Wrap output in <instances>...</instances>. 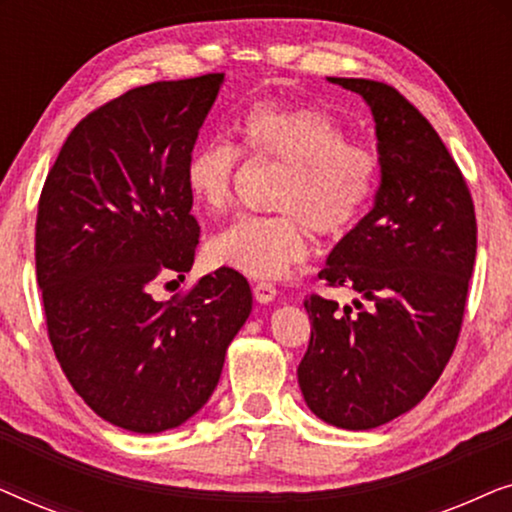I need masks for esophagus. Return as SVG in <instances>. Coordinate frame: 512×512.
<instances>
[{
    "label": "esophagus",
    "mask_w": 512,
    "mask_h": 512,
    "mask_svg": "<svg viewBox=\"0 0 512 512\" xmlns=\"http://www.w3.org/2000/svg\"><path fill=\"white\" fill-rule=\"evenodd\" d=\"M254 298L258 300V303H272V300L277 298V286L272 282H256Z\"/></svg>",
    "instance_id": "esophagus-1"
}]
</instances>
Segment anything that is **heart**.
<instances>
[{"label": "heart", "mask_w": 512, "mask_h": 512, "mask_svg": "<svg viewBox=\"0 0 512 512\" xmlns=\"http://www.w3.org/2000/svg\"><path fill=\"white\" fill-rule=\"evenodd\" d=\"M237 151L256 163L284 165L272 216H242L209 237L207 258L249 277H279L310 251L307 233L342 235L373 200L380 158L317 107L261 102L235 123ZM226 142H202L186 160L195 205L223 214L233 205L240 156Z\"/></svg>", "instance_id": "heart-1"}]
</instances>
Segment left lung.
I'll use <instances>...</instances> for the list:
<instances>
[{"label": "left lung", "mask_w": 512, "mask_h": 512, "mask_svg": "<svg viewBox=\"0 0 512 512\" xmlns=\"http://www.w3.org/2000/svg\"><path fill=\"white\" fill-rule=\"evenodd\" d=\"M328 81L373 111L380 188L375 205L326 258L328 286L361 300L305 298L312 335L298 384L314 415L368 431L415 408L457 347L478 223L466 179L431 123L396 88Z\"/></svg>", "instance_id": "left-lung-1"}]
</instances>
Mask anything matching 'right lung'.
<instances>
[{
    "label": "right lung",
    "instance_id": "1",
    "mask_svg": "<svg viewBox=\"0 0 512 512\" xmlns=\"http://www.w3.org/2000/svg\"><path fill=\"white\" fill-rule=\"evenodd\" d=\"M223 74L132 88L62 144L37 212V282L55 359L88 408L135 433L177 429L219 384L251 312L233 268L156 300L191 270L200 226L184 170Z\"/></svg>",
    "mask_w": 512,
    "mask_h": 512
}]
</instances>
